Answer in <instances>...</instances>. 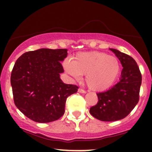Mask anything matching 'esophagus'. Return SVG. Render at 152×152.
<instances>
[{"label":"esophagus","mask_w":152,"mask_h":152,"mask_svg":"<svg viewBox=\"0 0 152 152\" xmlns=\"http://www.w3.org/2000/svg\"><path fill=\"white\" fill-rule=\"evenodd\" d=\"M78 92H79V93L81 94H86V91L82 89V88H78Z\"/></svg>","instance_id":"1"}]
</instances>
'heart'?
Returning <instances> with one entry per match:
<instances>
[{"mask_svg": "<svg viewBox=\"0 0 152 152\" xmlns=\"http://www.w3.org/2000/svg\"><path fill=\"white\" fill-rule=\"evenodd\" d=\"M63 66L66 73L77 81L86 74L87 85L95 91L111 88L117 81L121 70L118 58L100 51L80 52L72 61L66 59Z\"/></svg>", "mask_w": 152, "mask_h": 152, "instance_id": "1", "label": "heart"}]
</instances>
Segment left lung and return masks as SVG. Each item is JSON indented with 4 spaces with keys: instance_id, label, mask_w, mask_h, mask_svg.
Instances as JSON below:
<instances>
[{
    "instance_id": "obj_1",
    "label": "left lung",
    "mask_w": 152,
    "mask_h": 152,
    "mask_svg": "<svg viewBox=\"0 0 152 152\" xmlns=\"http://www.w3.org/2000/svg\"><path fill=\"white\" fill-rule=\"evenodd\" d=\"M121 62L120 81L106 91L97 94L99 102L90 108V114L103 121L125 118L139 102L142 74L135 60L119 50L110 48Z\"/></svg>"
}]
</instances>
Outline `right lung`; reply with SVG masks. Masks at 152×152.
<instances>
[{"label":"right lung","mask_w":152,"mask_h":152,"mask_svg":"<svg viewBox=\"0 0 152 152\" xmlns=\"http://www.w3.org/2000/svg\"><path fill=\"white\" fill-rule=\"evenodd\" d=\"M67 50L41 48L26 52L15 63L10 76L15 105L33 121L58 119L65 112L66 99L77 92L78 86L60 78Z\"/></svg>","instance_id":"add662e5"}]
</instances>
